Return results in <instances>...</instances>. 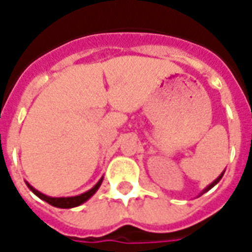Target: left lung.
<instances>
[{
    "label": "left lung",
    "instance_id": "left-lung-1",
    "mask_svg": "<svg viewBox=\"0 0 252 252\" xmlns=\"http://www.w3.org/2000/svg\"><path fill=\"white\" fill-rule=\"evenodd\" d=\"M222 174H224V173H222ZM222 174H220V175H219V177H217L216 180H215V181H213V182H212L211 185H209V186H206V188H205V189H204V191H202V193H205V191H208V190H211V189H212V188H213V186L216 185L217 182H219V181L221 180V177H222ZM202 193H201V194H202Z\"/></svg>",
    "mask_w": 252,
    "mask_h": 252
}]
</instances>
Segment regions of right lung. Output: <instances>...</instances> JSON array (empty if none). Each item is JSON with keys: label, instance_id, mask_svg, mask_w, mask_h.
Instances as JSON below:
<instances>
[{"label": "right lung", "instance_id": "1", "mask_svg": "<svg viewBox=\"0 0 252 252\" xmlns=\"http://www.w3.org/2000/svg\"><path fill=\"white\" fill-rule=\"evenodd\" d=\"M101 184H102V178L95 184V185L90 190H88L86 193H82V194L79 195H74V197H48V195L43 194V193H40V191H37V190L35 189V188H32V186L27 182V186L30 188L33 193H35L39 198H41V200H44L46 202H48L50 205L52 206H57V208H74V206H78L81 205V204H83L85 201H88L92 195L98 190V188L101 186Z\"/></svg>", "mask_w": 252, "mask_h": 252}]
</instances>
